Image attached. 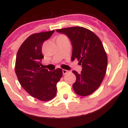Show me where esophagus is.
<instances>
[{
	"label": "esophagus",
	"instance_id": "1",
	"mask_svg": "<svg viewBox=\"0 0 128 128\" xmlns=\"http://www.w3.org/2000/svg\"><path fill=\"white\" fill-rule=\"evenodd\" d=\"M68 70H64V69H63L62 70V73H63V74H67V73H68Z\"/></svg>",
	"mask_w": 128,
	"mask_h": 128
}]
</instances>
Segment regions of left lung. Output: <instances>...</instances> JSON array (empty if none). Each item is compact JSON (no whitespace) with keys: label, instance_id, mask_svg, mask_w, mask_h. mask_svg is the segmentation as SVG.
I'll list each match as a JSON object with an SVG mask.
<instances>
[{"label":"left lung","instance_id":"obj_1","mask_svg":"<svg viewBox=\"0 0 128 128\" xmlns=\"http://www.w3.org/2000/svg\"><path fill=\"white\" fill-rule=\"evenodd\" d=\"M56 30L69 38L73 47L72 61L76 58L82 64L80 73L72 72L76 77L73 84L74 92L82 96L92 94L100 86L106 72L108 59L100 40L94 32L83 27Z\"/></svg>","mask_w":128,"mask_h":128}]
</instances>
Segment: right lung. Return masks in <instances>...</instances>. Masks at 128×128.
<instances>
[{
	"instance_id": "1",
	"label": "right lung",
	"mask_w": 128,
	"mask_h": 128,
	"mask_svg": "<svg viewBox=\"0 0 128 128\" xmlns=\"http://www.w3.org/2000/svg\"><path fill=\"white\" fill-rule=\"evenodd\" d=\"M55 30L31 35L22 43L17 54L15 72L22 87L30 96L42 101H49L56 94V84L62 76V70L49 72L42 68V46Z\"/></svg>"
}]
</instances>
